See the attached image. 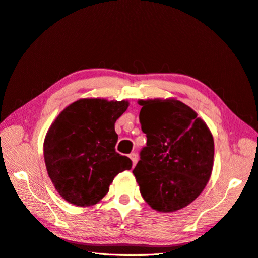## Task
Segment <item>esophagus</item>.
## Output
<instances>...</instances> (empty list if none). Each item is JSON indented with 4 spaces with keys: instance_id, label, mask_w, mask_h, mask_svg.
Instances as JSON below:
<instances>
[{
    "instance_id": "34e87169",
    "label": "esophagus",
    "mask_w": 258,
    "mask_h": 258,
    "mask_svg": "<svg viewBox=\"0 0 258 258\" xmlns=\"http://www.w3.org/2000/svg\"><path fill=\"white\" fill-rule=\"evenodd\" d=\"M130 158L132 160V163H133V166H135L137 164V155L132 153V154H130Z\"/></svg>"
}]
</instances>
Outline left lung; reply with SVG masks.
Listing matches in <instances>:
<instances>
[{
  "instance_id": "1",
  "label": "left lung",
  "mask_w": 258,
  "mask_h": 258,
  "mask_svg": "<svg viewBox=\"0 0 258 258\" xmlns=\"http://www.w3.org/2000/svg\"><path fill=\"white\" fill-rule=\"evenodd\" d=\"M147 143L133 170L141 195L158 212L189 206L211 177L214 141L197 112L175 98L139 100Z\"/></svg>"
}]
</instances>
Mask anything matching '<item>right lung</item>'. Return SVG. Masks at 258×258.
Masks as SVG:
<instances>
[{"label":"right lung","mask_w":258,"mask_h":258,"mask_svg":"<svg viewBox=\"0 0 258 258\" xmlns=\"http://www.w3.org/2000/svg\"><path fill=\"white\" fill-rule=\"evenodd\" d=\"M128 101L85 98L59 113L44 141L46 169L62 199L78 207L97 205L117 173L132 168L115 152L116 119Z\"/></svg>","instance_id":"1"}]
</instances>
